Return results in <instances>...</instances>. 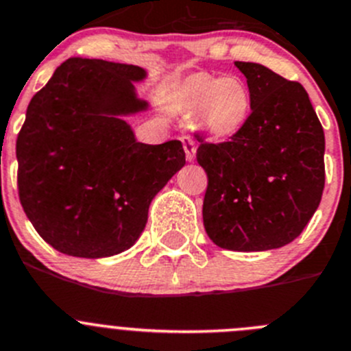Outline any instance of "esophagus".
Segmentation results:
<instances>
[{
    "instance_id": "1",
    "label": "esophagus",
    "mask_w": 351,
    "mask_h": 351,
    "mask_svg": "<svg viewBox=\"0 0 351 351\" xmlns=\"http://www.w3.org/2000/svg\"><path fill=\"white\" fill-rule=\"evenodd\" d=\"M182 142H183V149H185V154H186V159L194 160L195 159V150H197V143H195L194 136L183 135Z\"/></svg>"
}]
</instances>
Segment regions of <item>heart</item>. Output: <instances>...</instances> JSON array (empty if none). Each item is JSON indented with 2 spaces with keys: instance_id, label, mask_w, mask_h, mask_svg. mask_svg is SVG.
Segmentation results:
<instances>
[{
  "instance_id": "b5f03b06",
  "label": "heart",
  "mask_w": 351,
  "mask_h": 351,
  "mask_svg": "<svg viewBox=\"0 0 351 351\" xmlns=\"http://www.w3.org/2000/svg\"><path fill=\"white\" fill-rule=\"evenodd\" d=\"M178 107L197 114L199 124L215 138L237 135L251 116V90L241 76H213L197 72L178 90Z\"/></svg>"
}]
</instances>
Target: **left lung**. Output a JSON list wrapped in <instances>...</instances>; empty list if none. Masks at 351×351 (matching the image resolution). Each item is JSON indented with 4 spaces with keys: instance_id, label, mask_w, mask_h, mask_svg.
Instances as JSON below:
<instances>
[{
    "instance_id": "8db88e82",
    "label": "left lung",
    "mask_w": 351,
    "mask_h": 351,
    "mask_svg": "<svg viewBox=\"0 0 351 351\" xmlns=\"http://www.w3.org/2000/svg\"><path fill=\"white\" fill-rule=\"evenodd\" d=\"M247 80L253 107L230 140L197 133V162L208 175L202 204L206 234L230 251H268L289 244L322 199L324 130L298 81L268 67L235 62Z\"/></svg>"
}]
</instances>
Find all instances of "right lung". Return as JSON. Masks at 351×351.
Instances as JSON below:
<instances>
[{
  "mask_svg": "<svg viewBox=\"0 0 351 351\" xmlns=\"http://www.w3.org/2000/svg\"><path fill=\"white\" fill-rule=\"evenodd\" d=\"M138 65L69 58L31 98L17 136V186L25 215L69 256L123 253L143 232L157 192L185 165L180 140L147 145L119 114L147 107Z\"/></svg>",
  "mask_w": 351,
  "mask_h": 351,
  "instance_id": "obj_1",
  "label": "right lung"
}]
</instances>
